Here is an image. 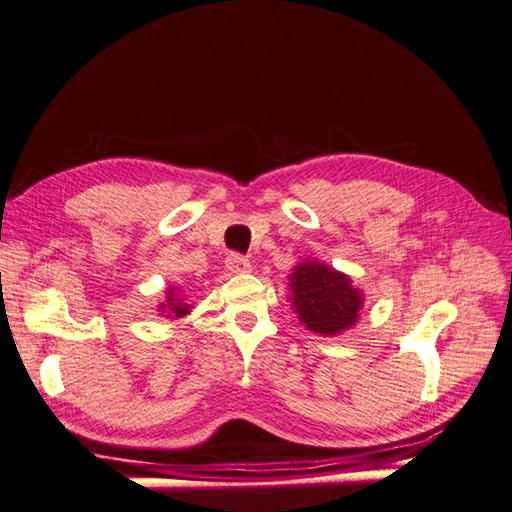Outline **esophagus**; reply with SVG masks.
Here are the masks:
<instances>
[{"instance_id": "esophagus-1", "label": "esophagus", "mask_w": 512, "mask_h": 512, "mask_svg": "<svg viewBox=\"0 0 512 512\" xmlns=\"http://www.w3.org/2000/svg\"><path fill=\"white\" fill-rule=\"evenodd\" d=\"M226 269H228L230 273H247V271L252 269L250 258L243 256V254L232 252V254L226 256Z\"/></svg>"}]
</instances>
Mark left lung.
Segmentation results:
<instances>
[{
  "mask_svg": "<svg viewBox=\"0 0 512 512\" xmlns=\"http://www.w3.org/2000/svg\"><path fill=\"white\" fill-rule=\"evenodd\" d=\"M290 301L307 331L339 335L359 320L363 292L346 273L318 260H305L290 275Z\"/></svg>",
  "mask_w": 512,
  "mask_h": 512,
  "instance_id": "left-lung-1",
  "label": "left lung"
}]
</instances>
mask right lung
<instances>
[{
  "mask_svg": "<svg viewBox=\"0 0 512 512\" xmlns=\"http://www.w3.org/2000/svg\"><path fill=\"white\" fill-rule=\"evenodd\" d=\"M160 309H164V312L168 309V316H173V318H183L185 314L190 312V305L175 297V288H168L166 303H162Z\"/></svg>",
  "mask_w": 512,
  "mask_h": 512,
  "instance_id": "right-lung-1",
  "label": "right lung"
}]
</instances>
